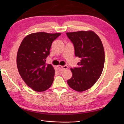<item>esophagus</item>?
Returning a JSON list of instances; mask_svg holds the SVG:
<instances>
[{
  "instance_id": "obj_1",
  "label": "esophagus",
  "mask_w": 124,
  "mask_h": 124,
  "mask_svg": "<svg viewBox=\"0 0 124 124\" xmlns=\"http://www.w3.org/2000/svg\"><path fill=\"white\" fill-rule=\"evenodd\" d=\"M68 68L67 65H64V66H61V65H59L57 67V72L59 75H61L64 69H67Z\"/></svg>"
}]
</instances>
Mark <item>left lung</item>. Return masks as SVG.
Listing matches in <instances>:
<instances>
[{
  "label": "left lung",
  "instance_id": "8db88e82",
  "mask_svg": "<svg viewBox=\"0 0 124 124\" xmlns=\"http://www.w3.org/2000/svg\"><path fill=\"white\" fill-rule=\"evenodd\" d=\"M73 45L75 55L80 59L77 68H71L72 76L67 83L78 92L93 86L101 75L105 60L104 50L101 39L91 31L66 33Z\"/></svg>",
  "mask_w": 124,
  "mask_h": 124
}]
</instances>
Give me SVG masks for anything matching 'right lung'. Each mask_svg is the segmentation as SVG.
<instances>
[{
  "label": "right lung",
  "instance_id": "obj_1",
  "mask_svg": "<svg viewBox=\"0 0 124 124\" xmlns=\"http://www.w3.org/2000/svg\"><path fill=\"white\" fill-rule=\"evenodd\" d=\"M61 34L40 32L23 39L17 54V66L21 77L34 91L43 92L53 82L55 70L46 63L52 44Z\"/></svg>",
  "mask_w": 124,
  "mask_h": 124
}]
</instances>
